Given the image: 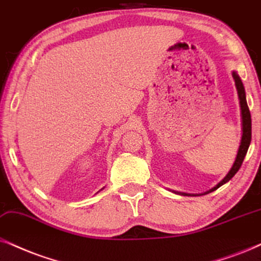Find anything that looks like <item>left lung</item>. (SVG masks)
<instances>
[{
	"label": "left lung",
	"instance_id": "1",
	"mask_svg": "<svg viewBox=\"0 0 261 261\" xmlns=\"http://www.w3.org/2000/svg\"><path fill=\"white\" fill-rule=\"evenodd\" d=\"M232 77H233V79H235L237 94H239L240 105H241V114H242V131H243L242 140H241V146L239 148V151H237L236 160H235V163H233V166L231 167V170H230V172L226 174V177L224 178V179L218 184V186H216L213 189H211L208 193H212V191L217 190L219 187H222L223 184L229 182V180L231 179L233 176H235L237 171L240 170L243 160H245L247 150H248L250 141H252V118H250V112H249L248 105H247L245 88H243L242 82H241L239 74H237L236 72H233ZM183 195H186V194H183Z\"/></svg>",
	"mask_w": 261,
	"mask_h": 261
}]
</instances>
